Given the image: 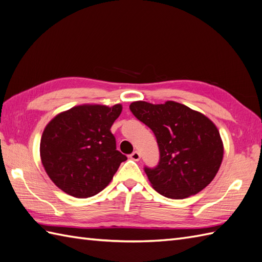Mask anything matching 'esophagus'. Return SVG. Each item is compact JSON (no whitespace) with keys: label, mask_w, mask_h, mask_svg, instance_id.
I'll return each mask as SVG.
<instances>
[{"label":"esophagus","mask_w":262,"mask_h":262,"mask_svg":"<svg viewBox=\"0 0 262 262\" xmlns=\"http://www.w3.org/2000/svg\"><path fill=\"white\" fill-rule=\"evenodd\" d=\"M130 158L132 159V160L135 161H139L140 159H141V155H140L139 151H133L131 155H130Z\"/></svg>","instance_id":"34e87169"}]
</instances>
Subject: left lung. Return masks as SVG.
Wrapping results in <instances>:
<instances>
[{"mask_svg": "<svg viewBox=\"0 0 262 262\" xmlns=\"http://www.w3.org/2000/svg\"><path fill=\"white\" fill-rule=\"evenodd\" d=\"M130 111L155 133L160 151L156 167H144L152 187L170 199L194 195L213 180L223 157L216 126L202 113L168 101H137Z\"/></svg>", "mask_w": 262, "mask_h": 262, "instance_id": "left-lung-1", "label": "left lung"}]
</instances>
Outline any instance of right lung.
<instances>
[{"label": "right lung", "instance_id": "1", "mask_svg": "<svg viewBox=\"0 0 262 262\" xmlns=\"http://www.w3.org/2000/svg\"><path fill=\"white\" fill-rule=\"evenodd\" d=\"M122 106L80 105L60 113L41 138L43 167L55 186L75 198L99 193L126 157L110 129Z\"/></svg>", "mask_w": 262, "mask_h": 262}]
</instances>
